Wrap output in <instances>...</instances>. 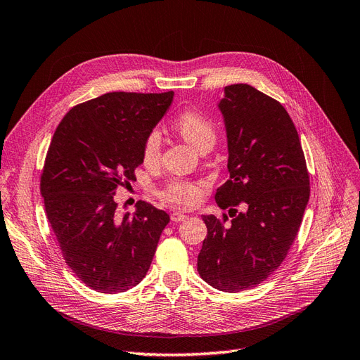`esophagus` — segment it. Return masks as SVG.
I'll return each instance as SVG.
<instances>
[{"label": "esophagus", "mask_w": 360, "mask_h": 360, "mask_svg": "<svg viewBox=\"0 0 360 360\" xmlns=\"http://www.w3.org/2000/svg\"><path fill=\"white\" fill-rule=\"evenodd\" d=\"M185 218H187V215L182 214V212H173V214L170 215V219L173 222H179V221H184Z\"/></svg>", "instance_id": "obj_1"}]
</instances>
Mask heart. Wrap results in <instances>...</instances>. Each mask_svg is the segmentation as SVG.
I'll return each mask as SVG.
<instances>
[{"label":"heart","mask_w":360,"mask_h":360,"mask_svg":"<svg viewBox=\"0 0 360 360\" xmlns=\"http://www.w3.org/2000/svg\"><path fill=\"white\" fill-rule=\"evenodd\" d=\"M173 127L176 129V131L185 141L190 142L198 151L209 148L217 141L215 123L203 112L193 108L181 111L175 117V120H173ZM160 155H162V135H160L157 129H153L143 139L142 158L146 165H155L160 160ZM203 188V181L173 178L162 188L160 195L169 203L188 207L200 202Z\"/></svg>","instance_id":"b5f03b06"}]
</instances>
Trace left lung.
<instances>
[{
    "label": "left lung",
    "instance_id": "obj_1",
    "mask_svg": "<svg viewBox=\"0 0 360 360\" xmlns=\"http://www.w3.org/2000/svg\"><path fill=\"white\" fill-rule=\"evenodd\" d=\"M219 110L230 179L215 198L232 221L227 214L203 215L207 236L197 271L215 289L242 292L286 258L309 203L310 176L298 131L281 102L249 84H231Z\"/></svg>",
    "mask_w": 360,
    "mask_h": 360
}]
</instances>
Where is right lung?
Masks as SVG:
<instances>
[{
	"instance_id": "add662e5",
	"label": "right lung",
	"mask_w": 360,
	"mask_h": 360,
	"mask_svg": "<svg viewBox=\"0 0 360 360\" xmlns=\"http://www.w3.org/2000/svg\"><path fill=\"white\" fill-rule=\"evenodd\" d=\"M172 101V90L105 93L71 108L51 138L39 181L47 219L66 265L102 294L142 281L170 221L142 200L120 217L114 195L136 178L143 139Z\"/></svg>"
}]
</instances>
